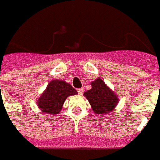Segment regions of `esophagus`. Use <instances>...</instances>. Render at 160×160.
Listing matches in <instances>:
<instances>
[{
    "instance_id": "1",
    "label": "esophagus",
    "mask_w": 160,
    "mask_h": 160,
    "mask_svg": "<svg viewBox=\"0 0 160 160\" xmlns=\"http://www.w3.org/2000/svg\"><path fill=\"white\" fill-rule=\"evenodd\" d=\"M83 91H84V89H82V88L78 89V94H79V95H82V93H83Z\"/></svg>"
}]
</instances>
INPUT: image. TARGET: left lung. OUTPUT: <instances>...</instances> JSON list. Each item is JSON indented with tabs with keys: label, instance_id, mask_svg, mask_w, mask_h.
<instances>
[{
	"label": "left lung",
	"instance_id": "1",
	"mask_svg": "<svg viewBox=\"0 0 160 160\" xmlns=\"http://www.w3.org/2000/svg\"><path fill=\"white\" fill-rule=\"evenodd\" d=\"M92 88L84 93L92 107L93 111L98 114H108L118 103L117 96L105 82L97 78L91 82Z\"/></svg>",
	"mask_w": 160,
	"mask_h": 160
}]
</instances>
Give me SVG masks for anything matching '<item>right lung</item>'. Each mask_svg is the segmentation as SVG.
Listing matches in <instances>:
<instances>
[{
    "mask_svg": "<svg viewBox=\"0 0 160 160\" xmlns=\"http://www.w3.org/2000/svg\"><path fill=\"white\" fill-rule=\"evenodd\" d=\"M78 94L72 86L61 80H52L45 92L38 98V106L48 114H57L62 109L64 101L69 96Z\"/></svg>",
    "mask_w": 160,
    "mask_h": 160,
    "instance_id": "obj_1",
    "label": "right lung"
}]
</instances>
